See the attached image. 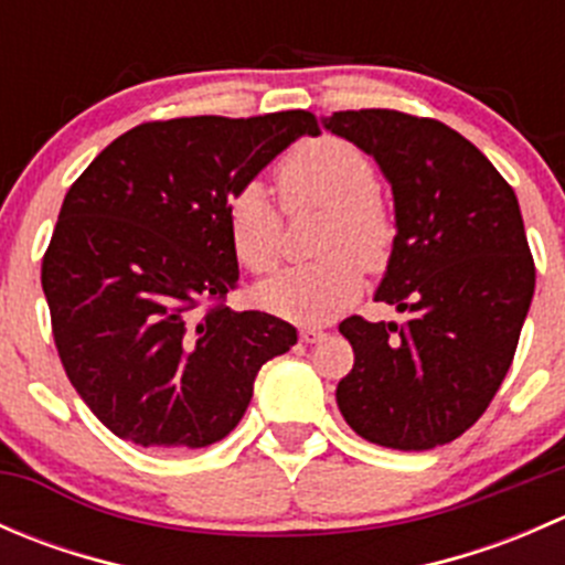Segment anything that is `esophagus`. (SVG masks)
I'll use <instances>...</instances> for the list:
<instances>
[{
    "mask_svg": "<svg viewBox=\"0 0 565 565\" xmlns=\"http://www.w3.org/2000/svg\"><path fill=\"white\" fill-rule=\"evenodd\" d=\"M324 339V330L322 328H315V324H306V328H300V341L303 344H317V341Z\"/></svg>",
    "mask_w": 565,
    "mask_h": 565,
    "instance_id": "1",
    "label": "esophagus"
}]
</instances>
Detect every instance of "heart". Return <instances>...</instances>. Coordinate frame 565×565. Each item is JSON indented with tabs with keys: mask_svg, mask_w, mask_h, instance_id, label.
<instances>
[{
	"mask_svg": "<svg viewBox=\"0 0 565 565\" xmlns=\"http://www.w3.org/2000/svg\"><path fill=\"white\" fill-rule=\"evenodd\" d=\"M287 207L328 210L319 235L322 259L278 270L256 287L262 309L295 322H324L363 289L366 267H383L393 246V218L377 199L374 163L352 141L319 136L295 147L276 169ZM226 226L237 259L267 273L281 248V218L259 185L235 191L226 204Z\"/></svg>",
	"mask_w": 565,
	"mask_h": 565,
	"instance_id": "heart-1",
	"label": "heart"
}]
</instances>
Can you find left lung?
<instances>
[{
    "mask_svg": "<svg viewBox=\"0 0 565 565\" xmlns=\"http://www.w3.org/2000/svg\"><path fill=\"white\" fill-rule=\"evenodd\" d=\"M377 161L396 237L374 300L404 322L339 324L355 366L335 388L369 443L429 451L483 415L514 361L535 289L520 202L489 158L437 119L391 108L322 117Z\"/></svg>",
    "mask_w": 565,
    "mask_h": 565,
    "instance_id": "left-lung-1",
    "label": "left lung"
}]
</instances>
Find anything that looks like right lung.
<instances>
[{
    "mask_svg": "<svg viewBox=\"0 0 565 565\" xmlns=\"http://www.w3.org/2000/svg\"><path fill=\"white\" fill-rule=\"evenodd\" d=\"M309 111L180 117L128 130L84 169L43 256L56 352L104 426L145 448H204L248 409L298 330L224 306L241 270L230 196L300 136ZM215 299L202 318L198 306Z\"/></svg>",
    "mask_w": 565,
    "mask_h": 565,
    "instance_id": "add662e5",
    "label": "right lung"
}]
</instances>
